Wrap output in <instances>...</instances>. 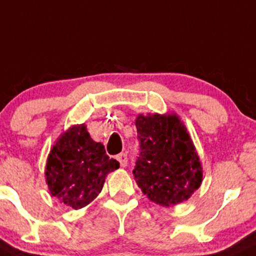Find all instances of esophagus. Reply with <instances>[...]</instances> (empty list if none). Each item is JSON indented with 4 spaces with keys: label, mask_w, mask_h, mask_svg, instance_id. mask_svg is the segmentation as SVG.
Returning a JSON list of instances; mask_svg holds the SVG:
<instances>
[{
    "label": "esophagus",
    "mask_w": 256,
    "mask_h": 256,
    "mask_svg": "<svg viewBox=\"0 0 256 256\" xmlns=\"http://www.w3.org/2000/svg\"><path fill=\"white\" fill-rule=\"evenodd\" d=\"M116 158L118 160H119L121 166H128V154H126V153H120V154H118Z\"/></svg>",
    "instance_id": "obj_1"
}]
</instances>
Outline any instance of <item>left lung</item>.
I'll list each match as a JSON object with an SVG mask.
<instances>
[{
  "label": "left lung",
  "instance_id": "obj_1",
  "mask_svg": "<svg viewBox=\"0 0 256 256\" xmlns=\"http://www.w3.org/2000/svg\"><path fill=\"white\" fill-rule=\"evenodd\" d=\"M140 156L134 176L142 192L169 207L188 200L202 182L198 152L184 124L173 115H138Z\"/></svg>",
  "mask_w": 256,
  "mask_h": 256
}]
</instances>
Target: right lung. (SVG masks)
Returning <instances> with one entry per match:
<instances>
[{"label":"right lung","mask_w":256,"mask_h":256,"mask_svg":"<svg viewBox=\"0 0 256 256\" xmlns=\"http://www.w3.org/2000/svg\"><path fill=\"white\" fill-rule=\"evenodd\" d=\"M100 142L93 141L84 124L64 132L50 150L45 179L51 196L72 208L92 202L110 172L119 168Z\"/></svg>","instance_id":"1"}]
</instances>
